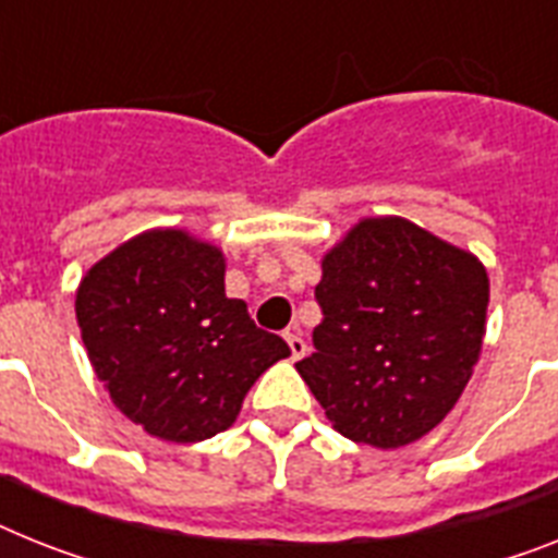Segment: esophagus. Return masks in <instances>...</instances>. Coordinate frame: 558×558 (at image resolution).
<instances>
[{
	"label": "esophagus",
	"instance_id": "esophagus-1",
	"mask_svg": "<svg viewBox=\"0 0 558 558\" xmlns=\"http://www.w3.org/2000/svg\"><path fill=\"white\" fill-rule=\"evenodd\" d=\"M284 342H288L290 359H293V362H296V359H302L307 353V344H305V339H302V333H299V330H284Z\"/></svg>",
	"mask_w": 558,
	"mask_h": 558
}]
</instances>
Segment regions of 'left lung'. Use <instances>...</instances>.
Wrapping results in <instances>:
<instances>
[{
	"label": "left lung",
	"instance_id": "8db88e82",
	"mask_svg": "<svg viewBox=\"0 0 558 558\" xmlns=\"http://www.w3.org/2000/svg\"><path fill=\"white\" fill-rule=\"evenodd\" d=\"M485 265L425 228L362 219L322 259V322L296 362L342 436L402 448L459 402L485 336Z\"/></svg>",
	"mask_w": 558,
	"mask_h": 558
}]
</instances>
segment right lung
<instances>
[{"instance_id":"add662e5","label":"right lung","mask_w":558,"mask_h":558,"mask_svg":"<svg viewBox=\"0 0 558 558\" xmlns=\"http://www.w3.org/2000/svg\"><path fill=\"white\" fill-rule=\"evenodd\" d=\"M76 322L96 376L124 416L165 441L236 422L262 373L290 356L225 296V256L185 230H147L87 270Z\"/></svg>"}]
</instances>
